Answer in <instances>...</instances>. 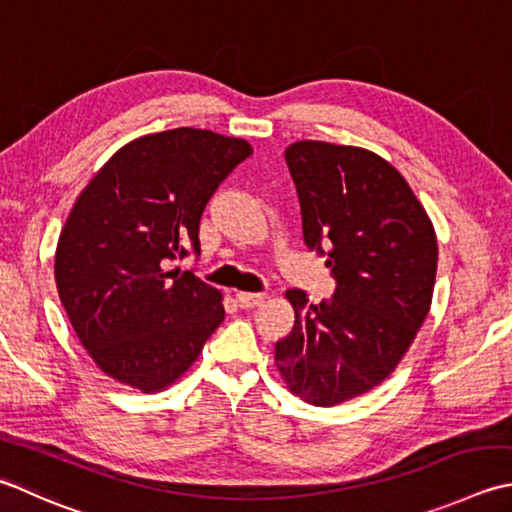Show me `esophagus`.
Wrapping results in <instances>:
<instances>
[{"label":"esophagus","instance_id":"esophagus-1","mask_svg":"<svg viewBox=\"0 0 512 512\" xmlns=\"http://www.w3.org/2000/svg\"><path fill=\"white\" fill-rule=\"evenodd\" d=\"M237 302L242 308H255L266 302L264 293H237Z\"/></svg>","mask_w":512,"mask_h":512}]
</instances>
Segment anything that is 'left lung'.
Returning a JSON list of instances; mask_svg holds the SVG:
<instances>
[{"label": "left lung", "instance_id": "8db88e82", "mask_svg": "<svg viewBox=\"0 0 512 512\" xmlns=\"http://www.w3.org/2000/svg\"><path fill=\"white\" fill-rule=\"evenodd\" d=\"M284 157L304 242L326 255L337 288L322 304L288 290L295 326L275 364L290 393L337 406L382 384L415 342L433 302L437 237L406 179L373 150L304 139Z\"/></svg>", "mask_w": 512, "mask_h": 512}]
</instances>
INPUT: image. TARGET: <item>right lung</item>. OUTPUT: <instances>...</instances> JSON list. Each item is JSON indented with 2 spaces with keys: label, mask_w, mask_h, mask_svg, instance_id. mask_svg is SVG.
Returning <instances> with one entry per match:
<instances>
[{
  "label": "right lung",
  "mask_w": 512,
  "mask_h": 512,
  "mask_svg": "<svg viewBox=\"0 0 512 512\" xmlns=\"http://www.w3.org/2000/svg\"><path fill=\"white\" fill-rule=\"evenodd\" d=\"M250 155L246 139L173 128L119 148L79 193L57 242V293L79 342L119 384H175L224 322L217 288L166 266L199 253L208 199Z\"/></svg>",
  "instance_id": "obj_1"
}]
</instances>
